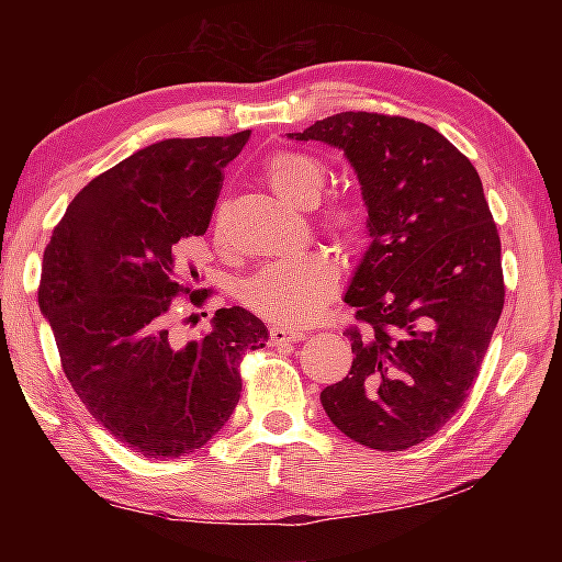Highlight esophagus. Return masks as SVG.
Masks as SVG:
<instances>
[{
	"mask_svg": "<svg viewBox=\"0 0 562 562\" xmlns=\"http://www.w3.org/2000/svg\"><path fill=\"white\" fill-rule=\"evenodd\" d=\"M304 339L302 331L297 329H284V327H272L270 329V345L272 347H282V345H300Z\"/></svg>",
	"mask_w": 562,
	"mask_h": 562,
	"instance_id": "34e87169",
	"label": "esophagus"
}]
</instances>
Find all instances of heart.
Segmentation results:
<instances>
[{
	"instance_id": "1",
	"label": "heart",
	"mask_w": 562,
	"mask_h": 562,
	"mask_svg": "<svg viewBox=\"0 0 562 562\" xmlns=\"http://www.w3.org/2000/svg\"><path fill=\"white\" fill-rule=\"evenodd\" d=\"M265 180L282 201L310 207L325 193L327 168L319 158L302 150H278L265 164ZM315 223L331 243L355 250L369 233V211L357 195H331L315 207ZM339 280L335 260L322 252H307L250 274L240 288V300L247 310L272 325L307 327L335 302Z\"/></svg>"
}]
</instances>
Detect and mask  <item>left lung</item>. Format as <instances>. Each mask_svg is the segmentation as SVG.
I'll list each match as a JSON object with an SVG mask.
<instances>
[{
    "instance_id": "left-lung-1",
    "label": "left lung",
    "mask_w": 562,
    "mask_h": 562,
    "mask_svg": "<svg viewBox=\"0 0 562 562\" xmlns=\"http://www.w3.org/2000/svg\"><path fill=\"white\" fill-rule=\"evenodd\" d=\"M290 136L345 150L374 237L345 297L355 361L322 406L361 446L412 449L465 404L506 302L479 170L436 128L374 111Z\"/></svg>"
}]
</instances>
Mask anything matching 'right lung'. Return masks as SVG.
<instances>
[{"label":"right lung","instance_id":"1","mask_svg":"<svg viewBox=\"0 0 562 562\" xmlns=\"http://www.w3.org/2000/svg\"><path fill=\"white\" fill-rule=\"evenodd\" d=\"M247 138H168L138 150L76 193L44 250L40 307L64 374L103 429L146 459L211 441L240 402L243 355L268 339L243 307L217 310L188 345L168 335L213 297L180 252L205 235L223 168Z\"/></svg>","mask_w":562,"mask_h":562}]
</instances>
